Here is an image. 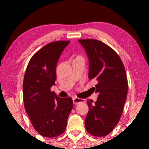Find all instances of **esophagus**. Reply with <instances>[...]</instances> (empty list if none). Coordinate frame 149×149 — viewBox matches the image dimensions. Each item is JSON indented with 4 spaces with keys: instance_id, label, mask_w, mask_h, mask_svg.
<instances>
[{
    "instance_id": "1",
    "label": "esophagus",
    "mask_w": 149,
    "mask_h": 149,
    "mask_svg": "<svg viewBox=\"0 0 149 149\" xmlns=\"http://www.w3.org/2000/svg\"><path fill=\"white\" fill-rule=\"evenodd\" d=\"M72 100H73V103H74V104H79L81 102H85L84 99L79 98V97H74L72 98Z\"/></svg>"
}]
</instances>
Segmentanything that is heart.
Listing matches in <instances>:
<instances>
[{"instance_id": "1", "label": "heart", "mask_w": 149, "mask_h": 149, "mask_svg": "<svg viewBox=\"0 0 149 149\" xmlns=\"http://www.w3.org/2000/svg\"><path fill=\"white\" fill-rule=\"evenodd\" d=\"M77 58H82V57H81V56H77Z\"/></svg>"}]
</instances>
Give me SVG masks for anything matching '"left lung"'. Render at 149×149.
I'll list each match as a JSON object with an SVG mask.
<instances>
[{
    "label": "left lung",
    "instance_id": "8db88e82",
    "mask_svg": "<svg viewBox=\"0 0 149 149\" xmlns=\"http://www.w3.org/2000/svg\"><path fill=\"white\" fill-rule=\"evenodd\" d=\"M89 60V79L96 81L93 91L97 101L87 100L89 112L85 129L91 135L104 137L119 123L127 95L128 83L125 67L115 50L96 39H79Z\"/></svg>",
    "mask_w": 149,
    "mask_h": 149
}]
</instances>
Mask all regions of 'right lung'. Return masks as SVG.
I'll use <instances>...</instances> for the list:
<instances>
[{
  "label": "right lung",
  "mask_w": 149,
  "mask_h": 149,
  "mask_svg": "<svg viewBox=\"0 0 149 149\" xmlns=\"http://www.w3.org/2000/svg\"><path fill=\"white\" fill-rule=\"evenodd\" d=\"M69 40L49 42L33 55L23 82L24 108L36 132L54 138L65 131L73 107L70 97L61 98L51 91L56 80V66Z\"/></svg>",
  "instance_id": "right-lung-1"
}]
</instances>
